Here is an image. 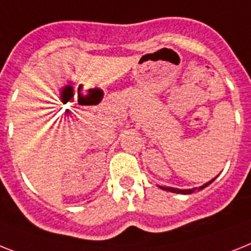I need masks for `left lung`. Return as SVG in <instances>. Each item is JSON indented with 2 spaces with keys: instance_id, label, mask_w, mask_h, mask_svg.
<instances>
[{
  "instance_id": "obj_1",
  "label": "left lung",
  "mask_w": 251,
  "mask_h": 251,
  "mask_svg": "<svg viewBox=\"0 0 251 251\" xmlns=\"http://www.w3.org/2000/svg\"><path fill=\"white\" fill-rule=\"evenodd\" d=\"M217 177H218V176H217ZM215 177V178H217ZM215 178H213L212 181H209V182H206V183H204V185L202 186H200V187L199 188H188V190H181V188H175V187H163V186H159V187L161 188V190H164V191H169V192H173V194H182V195H190V194H192V192L194 191H196V190H198V191H200V190H202V188H205L206 187V186H209L210 185V183H212L213 181H214Z\"/></svg>"
}]
</instances>
